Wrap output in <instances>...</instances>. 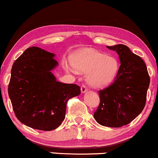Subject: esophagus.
Returning a JSON list of instances; mask_svg holds the SVG:
<instances>
[{
	"label": "esophagus",
	"mask_w": 158,
	"mask_h": 158,
	"mask_svg": "<svg viewBox=\"0 0 158 158\" xmlns=\"http://www.w3.org/2000/svg\"><path fill=\"white\" fill-rule=\"evenodd\" d=\"M88 90V88H87L85 85H82V86L81 87V93H85V92Z\"/></svg>",
	"instance_id": "1"
}]
</instances>
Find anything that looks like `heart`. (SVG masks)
<instances>
[{"label": "heart", "instance_id": "heart-1", "mask_svg": "<svg viewBox=\"0 0 158 158\" xmlns=\"http://www.w3.org/2000/svg\"><path fill=\"white\" fill-rule=\"evenodd\" d=\"M71 63L78 71L87 73L88 83L97 88L109 85L119 70L118 60L114 56H106L90 49L78 51L72 58ZM64 68L68 71H73L68 65Z\"/></svg>", "mask_w": 158, "mask_h": 158}]
</instances>
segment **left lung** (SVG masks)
<instances>
[{
  "mask_svg": "<svg viewBox=\"0 0 158 158\" xmlns=\"http://www.w3.org/2000/svg\"><path fill=\"white\" fill-rule=\"evenodd\" d=\"M107 48L117 52L120 66L114 82L99 90L100 103L94 117L101 126L119 128L131 123L142 112L150 77L143 59L126 45Z\"/></svg>",
  "mask_w": 158,
  "mask_h": 158,
  "instance_id": "1",
  "label": "left lung"
}]
</instances>
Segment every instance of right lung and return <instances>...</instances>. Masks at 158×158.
<instances>
[{"label":"right lung","instance_id":"1","mask_svg":"<svg viewBox=\"0 0 158 158\" xmlns=\"http://www.w3.org/2000/svg\"><path fill=\"white\" fill-rule=\"evenodd\" d=\"M55 54L37 47L27 48L11 70L8 94L14 113L25 126L52 131L65 118L67 102L79 95L80 87L56 81L52 70Z\"/></svg>","mask_w":158,"mask_h":158}]
</instances>
